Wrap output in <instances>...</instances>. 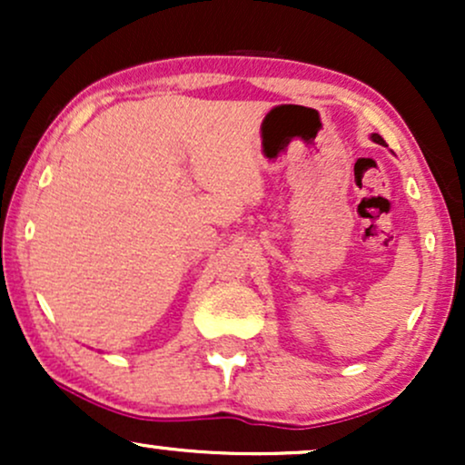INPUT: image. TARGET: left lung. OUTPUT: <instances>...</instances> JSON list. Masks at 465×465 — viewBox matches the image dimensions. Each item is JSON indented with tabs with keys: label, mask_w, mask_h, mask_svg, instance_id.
<instances>
[{
	"label": "left lung",
	"mask_w": 465,
	"mask_h": 465,
	"mask_svg": "<svg viewBox=\"0 0 465 465\" xmlns=\"http://www.w3.org/2000/svg\"><path fill=\"white\" fill-rule=\"evenodd\" d=\"M373 142H376V143H385V140H382V137L381 135H378V133H373Z\"/></svg>",
	"instance_id": "1"
}]
</instances>
